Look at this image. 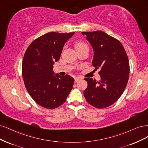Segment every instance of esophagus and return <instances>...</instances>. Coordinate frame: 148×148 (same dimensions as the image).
Segmentation results:
<instances>
[{"mask_svg": "<svg viewBox=\"0 0 148 148\" xmlns=\"http://www.w3.org/2000/svg\"><path fill=\"white\" fill-rule=\"evenodd\" d=\"M81 79H82V78L79 77H75V79H74V80H75V82H78L79 80H81Z\"/></svg>", "mask_w": 148, "mask_h": 148, "instance_id": "esophagus-1", "label": "esophagus"}]
</instances>
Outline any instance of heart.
Returning a JSON list of instances; mask_svg holds the SVG:
<instances>
[{"instance_id":"1","label":"heart","mask_w":148,"mask_h":148,"mask_svg":"<svg viewBox=\"0 0 148 148\" xmlns=\"http://www.w3.org/2000/svg\"><path fill=\"white\" fill-rule=\"evenodd\" d=\"M74 46L76 50H79L83 48L84 47H88L87 45L85 43L82 42V41H76L74 43Z\"/></svg>"}]
</instances>
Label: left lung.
Returning a JSON list of instances; mask_svg holds the SVG:
<instances>
[{
	"instance_id": "obj_1",
	"label": "left lung",
	"mask_w": 148,
	"mask_h": 148,
	"mask_svg": "<svg viewBox=\"0 0 148 148\" xmlns=\"http://www.w3.org/2000/svg\"><path fill=\"white\" fill-rule=\"evenodd\" d=\"M83 35L94 51L92 65L100 69L99 81L84 79L88 84L84 91L87 101L93 107L103 109L112 105L121 97L129 77L128 56L120 41L101 31L87 32Z\"/></svg>"
}]
</instances>
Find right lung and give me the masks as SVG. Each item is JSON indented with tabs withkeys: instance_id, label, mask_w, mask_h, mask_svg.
Instances as JSON below:
<instances>
[{
	"instance_id": "1",
	"label": "right lung",
	"mask_w": 148,
	"mask_h": 148,
	"mask_svg": "<svg viewBox=\"0 0 148 148\" xmlns=\"http://www.w3.org/2000/svg\"><path fill=\"white\" fill-rule=\"evenodd\" d=\"M74 33H47L33 41L24 55L22 75L26 88L32 98L45 108L53 109L62 105L73 89L74 79L68 74L54 75L53 68L65 42Z\"/></svg>"
}]
</instances>
